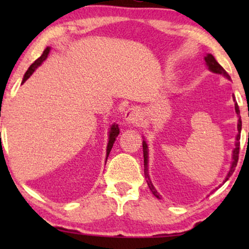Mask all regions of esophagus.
Instances as JSON below:
<instances>
[{
	"label": "esophagus",
	"mask_w": 249,
	"mask_h": 249,
	"mask_svg": "<svg viewBox=\"0 0 249 249\" xmlns=\"http://www.w3.org/2000/svg\"><path fill=\"white\" fill-rule=\"evenodd\" d=\"M124 120L127 124H137L141 120V112L137 107H128L124 112Z\"/></svg>",
	"instance_id": "obj_1"
}]
</instances>
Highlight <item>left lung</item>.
I'll return each mask as SVG.
<instances>
[{
	"mask_svg": "<svg viewBox=\"0 0 249 249\" xmlns=\"http://www.w3.org/2000/svg\"><path fill=\"white\" fill-rule=\"evenodd\" d=\"M205 62H206L207 66H209V69H210L211 71H213V72H215V73L223 74L224 77H227L228 79H230L229 74H228L227 71L224 70L223 68L221 67L219 63H217V61H216L215 59H214V56L212 55V54H207V55L205 56ZM234 107H236L237 114L239 115V114H240V111H239V107H238L237 102H236V104H234ZM240 131H241V119L239 118V120H238V135H237V139H236V141H237V142H236V148L233 149V158H232V159H233V162H232V165H231V169H230L229 173H228L226 181H227L228 179H229V177L233 173L234 168H236L237 162H238V158H239V146H240L239 139H240ZM142 152H144V172H145V177H146V178H147V180H146V181H147V185H148V187H149V189H151V192L153 193V195H154V196L156 197V198L161 199V196H160L159 194H158V192H156L155 188H154V187H153V185H152L151 180H149V178H148V172H147L148 151H147V144H146L145 141L142 142Z\"/></svg>",
	"mask_w": 249,
	"mask_h": 249,
	"instance_id": "obj_1",
	"label": "left lung"
}]
</instances>
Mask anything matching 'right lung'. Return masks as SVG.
Listing matches in <instances>:
<instances>
[{
  "instance_id": "obj_1",
  "label": "right lung",
  "mask_w": 249,
  "mask_h": 249,
  "mask_svg": "<svg viewBox=\"0 0 249 249\" xmlns=\"http://www.w3.org/2000/svg\"><path fill=\"white\" fill-rule=\"evenodd\" d=\"M49 53H50V47H46L45 51H44L42 55H40V57H38V59H37V60L35 61V62H34V63L32 64V66L29 67V69L26 71L25 76H23V79H22V84L25 83V81H26L27 79H28V78H29L30 76H32L34 71H35V70L37 69V67H39L40 64H42L43 61L46 59L47 55H49ZM118 135H119V128H118V125L113 124V125H112V127H111L110 138H108V144H107V156H108V154H110V152H111V149H112V146H113V142H114V141H115V138L118 137Z\"/></svg>"
}]
</instances>
